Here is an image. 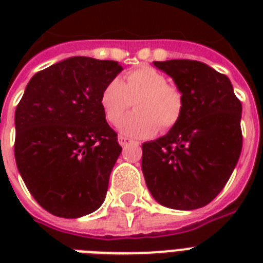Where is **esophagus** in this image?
Masks as SVG:
<instances>
[{"label":"esophagus","instance_id":"1","mask_svg":"<svg viewBox=\"0 0 263 263\" xmlns=\"http://www.w3.org/2000/svg\"><path fill=\"white\" fill-rule=\"evenodd\" d=\"M132 142H134V140L127 138V136H119V143L120 146H123V147H125V146H128V144H131Z\"/></svg>","mask_w":263,"mask_h":263}]
</instances>
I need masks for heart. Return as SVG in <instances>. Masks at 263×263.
<instances>
[{
  "mask_svg": "<svg viewBox=\"0 0 263 263\" xmlns=\"http://www.w3.org/2000/svg\"><path fill=\"white\" fill-rule=\"evenodd\" d=\"M135 99V110L120 123L123 135L131 138H150L158 131L172 128L180 119L183 101L168 79L152 67H139L125 75V82L111 79L101 91L99 103L110 124L123 119Z\"/></svg>",
  "mask_w": 263,
  "mask_h": 263,
  "instance_id": "heart-1",
  "label": "heart"
}]
</instances>
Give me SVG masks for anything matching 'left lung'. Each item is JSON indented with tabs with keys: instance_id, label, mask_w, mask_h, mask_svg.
Wrapping results in <instances>:
<instances>
[{
	"instance_id": "8db88e82",
	"label": "left lung",
	"mask_w": 263,
	"mask_h": 263,
	"mask_svg": "<svg viewBox=\"0 0 263 263\" xmlns=\"http://www.w3.org/2000/svg\"><path fill=\"white\" fill-rule=\"evenodd\" d=\"M181 92L179 121L142 144V172L153 198L176 210L210 203L241 153V103L228 76L192 60L154 61Z\"/></svg>"
}]
</instances>
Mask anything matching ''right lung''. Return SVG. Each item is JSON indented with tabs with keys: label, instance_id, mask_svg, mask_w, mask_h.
I'll return each mask as SVG.
<instances>
[{
	"label": "right lung",
	"instance_id": "right-lung-1",
	"mask_svg": "<svg viewBox=\"0 0 263 263\" xmlns=\"http://www.w3.org/2000/svg\"><path fill=\"white\" fill-rule=\"evenodd\" d=\"M121 71L117 61L69 57L35 73L16 107V165L54 216L79 218L105 200L121 146L99 97Z\"/></svg>",
	"mask_w": 263,
	"mask_h": 263
}]
</instances>
